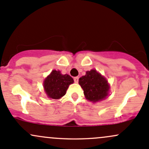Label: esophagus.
Segmentation results:
<instances>
[{
  "mask_svg": "<svg viewBox=\"0 0 149 149\" xmlns=\"http://www.w3.org/2000/svg\"><path fill=\"white\" fill-rule=\"evenodd\" d=\"M74 81L75 83H78V81H79V77H74Z\"/></svg>",
  "mask_w": 149,
  "mask_h": 149,
  "instance_id": "esophagus-1",
  "label": "esophagus"
}]
</instances>
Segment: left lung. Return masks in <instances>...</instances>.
<instances>
[{
    "mask_svg": "<svg viewBox=\"0 0 149 149\" xmlns=\"http://www.w3.org/2000/svg\"><path fill=\"white\" fill-rule=\"evenodd\" d=\"M79 84L84 90L86 99L93 102L104 100L109 89L107 79L95 70L87 71L79 79Z\"/></svg>",
    "mask_w": 149,
    "mask_h": 149,
    "instance_id": "obj_1",
    "label": "left lung"
}]
</instances>
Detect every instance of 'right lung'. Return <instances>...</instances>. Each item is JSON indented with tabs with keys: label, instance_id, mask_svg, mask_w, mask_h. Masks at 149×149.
I'll list each match as a JSON object with an SVG mask.
<instances>
[{
	"label": "right lung",
	"instance_id": "right-lung-1",
	"mask_svg": "<svg viewBox=\"0 0 149 149\" xmlns=\"http://www.w3.org/2000/svg\"><path fill=\"white\" fill-rule=\"evenodd\" d=\"M73 82L74 80L70 75H63L60 71L53 70L45 79L44 88L48 97L57 100L66 94L69 85Z\"/></svg>",
	"mask_w": 149,
	"mask_h": 149
}]
</instances>
